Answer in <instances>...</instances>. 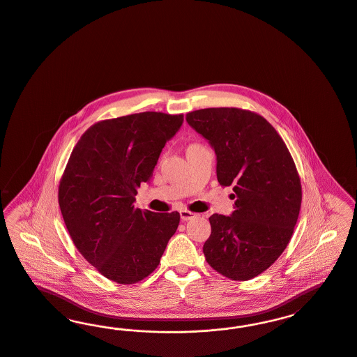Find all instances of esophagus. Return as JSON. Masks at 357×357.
<instances>
[{
    "instance_id": "esophagus-1",
    "label": "esophagus",
    "mask_w": 357,
    "mask_h": 357,
    "mask_svg": "<svg viewBox=\"0 0 357 357\" xmlns=\"http://www.w3.org/2000/svg\"><path fill=\"white\" fill-rule=\"evenodd\" d=\"M179 214H181V219H182V220H190V219H192V218L197 216V214H194V213H191V211H187V210H182Z\"/></svg>"
}]
</instances>
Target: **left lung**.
I'll list each match as a JSON object with an SVG mask.
<instances>
[{"label":"left lung","instance_id":"8db88e82","mask_svg":"<svg viewBox=\"0 0 357 357\" xmlns=\"http://www.w3.org/2000/svg\"><path fill=\"white\" fill-rule=\"evenodd\" d=\"M187 123L214 149L216 176L232 185L234 211L210 216L203 254L215 271L250 280L282 255L301 206L296 166L276 130L259 114L236 107L202 109Z\"/></svg>","mask_w":357,"mask_h":357}]
</instances>
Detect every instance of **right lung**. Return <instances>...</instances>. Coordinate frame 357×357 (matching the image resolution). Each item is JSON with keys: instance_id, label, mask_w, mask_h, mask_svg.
<instances>
[{"instance_id": "obj_1", "label": "right lung", "mask_w": 357, "mask_h": 357, "mask_svg": "<svg viewBox=\"0 0 357 357\" xmlns=\"http://www.w3.org/2000/svg\"><path fill=\"white\" fill-rule=\"evenodd\" d=\"M182 123V114L155 112L98 122L75 144L61 179L58 202L73 242L119 284L154 271L178 229L179 213L142 211L134 202Z\"/></svg>"}]
</instances>
